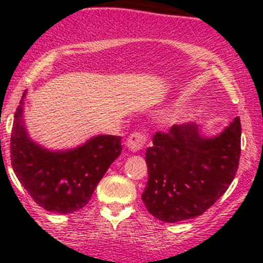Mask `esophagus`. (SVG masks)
<instances>
[{"mask_svg": "<svg viewBox=\"0 0 263 263\" xmlns=\"http://www.w3.org/2000/svg\"><path fill=\"white\" fill-rule=\"evenodd\" d=\"M146 137L141 133H133L127 138L126 141V147L129 148L130 152L138 153L139 150H142L143 145H145Z\"/></svg>", "mask_w": 263, "mask_h": 263, "instance_id": "esophagus-1", "label": "esophagus"}]
</instances>
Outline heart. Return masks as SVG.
<instances>
[{
	"label": "heart",
	"instance_id": "b5f03b06",
	"mask_svg": "<svg viewBox=\"0 0 263 263\" xmlns=\"http://www.w3.org/2000/svg\"><path fill=\"white\" fill-rule=\"evenodd\" d=\"M188 118V115L187 113H182V115H179L178 117L175 118L176 122H183V121H185Z\"/></svg>",
	"mask_w": 263,
	"mask_h": 263
}]
</instances>
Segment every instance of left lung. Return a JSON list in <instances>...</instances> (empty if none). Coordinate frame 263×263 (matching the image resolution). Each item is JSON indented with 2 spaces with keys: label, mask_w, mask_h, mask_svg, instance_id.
Returning <instances> with one entry per match:
<instances>
[{
  "label": "left lung",
  "mask_w": 263,
  "mask_h": 263,
  "mask_svg": "<svg viewBox=\"0 0 263 263\" xmlns=\"http://www.w3.org/2000/svg\"><path fill=\"white\" fill-rule=\"evenodd\" d=\"M204 130L191 122L158 132L146 150L148 180L142 201L160 221L203 215L233 182L241 154L240 117L218 134Z\"/></svg>",
  "instance_id": "8db88e82"
}]
</instances>
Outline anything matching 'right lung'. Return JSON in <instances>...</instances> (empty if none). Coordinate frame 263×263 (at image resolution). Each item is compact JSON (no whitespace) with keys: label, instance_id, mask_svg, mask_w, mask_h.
I'll list each match as a JSON object with an SVG mask.
<instances>
[{"label":"right lung","instance_id":"right-lung-1","mask_svg":"<svg viewBox=\"0 0 263 263\" xmlns=\"http://www.w3.org/2000/svg\"><path fill=\"white\" fill-rule=\"evenodd\" d=\"M27 89L14 115L11 166L36 204L55 213H72L90 200L99 182L121 154V137L99 134L71 148L51 150L30 137L23 111Z\"/></svg>","mask_w":263,"mask_h":263}]
</instances>
